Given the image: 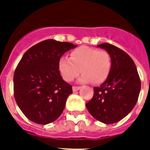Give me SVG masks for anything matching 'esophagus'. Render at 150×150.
<instances>
[{"label": "esophagus", "mask_w": 150, "mask_h": 150, "mask_svg": "<svg viewBox=\"0 0 150 150\" xmlns=\"http://www.w3.org/2000/svg\"><path fill=\"white\" fill-rule=\"evenodd\" d=\"M80 89H81V87H79V86H73V87H72L73 92L78 91V90H79Z\"/></svg>", "instance_id": "1"}]
</instances>
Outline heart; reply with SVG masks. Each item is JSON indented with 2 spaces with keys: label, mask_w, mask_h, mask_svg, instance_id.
<instances>
[{
  "label": "heart",
  "mask_w": 150,
  "mask_h": 150,
  "mask_svg": "<svg viewBox=\"0 0 150 150\" xmlns=\"http://www.w3.org/2000/svg\"><path fill=\"white\" fill-rule=\"evenodd\" d=\"M110 55L106 50L89 47H80L70 54V58L61 57L58 61V70L66 82H71L79 74L81 83L93 82L99 84L106 80L111 69Z\"/></svg>",
  "instance_id": "heart-1"
}]
</instances>
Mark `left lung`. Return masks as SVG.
Returning a JSON list of instances; mask_svg holds the SVG:
<instances>
[{"label":"left lung","mask_w":150,"mask_h":150,"mask_svg":"<svg viewBox=\"0 0 150 150\" xmlns=\"http://www.w3.org/2000/svg\"><path fill=\"white\" fill-rule=\"evenodd\" d=\"M97 47L110 54L111 69L106 81L93 88V96L86 103V108L100 122L114 124L132 110L139 96L141 81L136 66L128 54L107 43Z\"/></svg>","instance_id":"1"}]
</instances>
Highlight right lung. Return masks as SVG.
Masks as SVG:
<instances>
[{
	"instance_id": "obj_1",
	"label": "right lung",
	"mask_w": 150,
	"mask_h": 150,
	"mask_svg": "<svg viewBox=\"0 0 150 150\" xmlns=\"http://www.w3.org/2000/svg\"><path fill=\"white\" fill-rule=\"evenodd\" d=\"M76 47L50 39L23 54L14 74V95L20 110L34 123L47 125L62 114L72 86L61 76L58 61Z\"/></svg>"
}]
</instances>
